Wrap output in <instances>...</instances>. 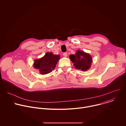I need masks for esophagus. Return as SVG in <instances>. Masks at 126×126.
Segmentation results:
<instances>
[{
	"label": "esophagus",
	"mask_w": 126,
	"mask_h": 126,
	"mask_svg": "<svg viewBox=\"0 0 126 126\" xmlns=\"http://www.w3.org/2000/svg\"><path fill=\"white\" fill-rule=\"evenodd\" d=\"M63 56H64V57H67V56H68L67 53H63Z\"/></svg>",
	"instance_id": "34e87169"
}]
</instances>
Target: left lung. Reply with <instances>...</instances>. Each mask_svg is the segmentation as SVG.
<instances>
[{
  "instance_id": "8db88e82",
  "label": "left lung",
  "mask_w": 126,
  "mask_h": 126,
  "mask_svg": "<svg viewBox=\"0 0 126 126\" xmlns=\"http://www.w3.org/2000/svg\"><path fill=\"white\" fill-rule=\"evenodd\" d=\"M69 58L74 64L76 69H78L83 71L89 70L91 67L93 59L91 55L83 51L78 50L75 54L69 56Z\"/></svg>"
}]
</instances>
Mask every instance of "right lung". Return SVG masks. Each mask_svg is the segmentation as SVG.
<instances>
[{"label": "right lung", "mask_w": 126, "mask_h": 126, "mask_svg": "<svg viewBox=\"0 0 126 126\" xmlns=\"http://www.w3.org/2000/svg\"><path fill=\"white\" fill-rule=\"evenodd\" d=\"M60 59V55H54L52 52H47L43 57L35 59L33 66L37 69L41 74L45 75L54 69Z\"/></svg>", "instance_id": "right-lung-1"}]
</instances>
